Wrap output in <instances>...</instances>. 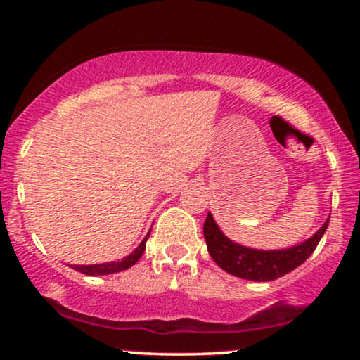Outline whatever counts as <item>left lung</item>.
<instances>
[{
    "label": "left lung",
    "mask_w": 360,
    "mask_h": 360,
    "mask_svg": "<svg viewBox=\"0 0 360 360\" xmlns=\"http://www.w3.org/2000/svg\"><path fill=\"white\" fill-rule=\"evenodd\" d=\"M328 221L330 218H326L320 230L308 240L283 250L249 249L230 240L226 235H223L220 226L213 220L212 213L206 217L203 233L210 255L223 271L249 281H274L295 271L313 254L320 238L326 232Z\"/></svg>",
    "instance_id": "8db88e82"
}]
</instances>
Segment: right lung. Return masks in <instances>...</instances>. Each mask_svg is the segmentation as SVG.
Listing matches in <instances>:
<instances>
[{
  "instance_id": "right-lung-1",
  "label": "right lung",
  "mask_w": 360,
  "mask_h": 360,
  "mask_svg": "<svg viewBox=\"0 0 360 360\" xmlns=\"http://www.w3.org/2000/svg\"><path fill=\"white\" fill-rule=\"evenodd\" d=\"M148 235H150V232H148L146 235V238L140 242V245L137 247V249L131 252L130 255L123 257L122 260H115V262H105V264H93V266H72V269L79 271L86 276H105V274H113V272L125 271V269H128V267L134 266V264H137V260L142 257L143 250H146V242H147Z\"/></svg>"
}]
</instances>
